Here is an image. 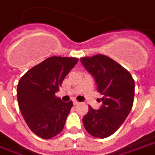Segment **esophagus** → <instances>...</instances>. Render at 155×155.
Segmentation results:
<instances>
[{"label":"esophagus","mask_w":155,"mask_h":155,"mask_svg":"<svg viewBox=\"0 0 155 155\" xmlns=\"http://www.w3.org/2000/svg\"><path fill=\"white\" fill-rule=\"evenodd\" d=\"M73 104H74V106H75V105H78V104H80V103H79L77 100H73Z\"/></svg>","instance_id":"1"}]
</instances>
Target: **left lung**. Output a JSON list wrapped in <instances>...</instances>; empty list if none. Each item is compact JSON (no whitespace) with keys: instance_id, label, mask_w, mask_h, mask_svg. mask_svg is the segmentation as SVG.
Masks as SVG:
<instances>
[{"instance_id":"8db88e82","label":"left lung","mask_w":155,"mask_h":155,"mask_svg":"<svg viewBox=\"0 0 155 155\" xmlns=\"http://www.w3.org/2000/svg\"><path fill=\"white\" fill-rule=\"evenodd\" d=\"M84 68L92 74L103 95L99 110L89 106L83 124L94 137L104 139L118 130L132 108L135 81L127 70L103 54L81 58Z\"/></svg>"}]
</instances>
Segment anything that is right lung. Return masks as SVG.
<instances>
[{
    "label": "right lung",
    "instance_id": "right-lung-1",
    "mask_svg": "<svg viewBox=\"0 0 155 155\" xmlns=\"http://www.w3.org/2000/svg\"><path fill=\"white\" fill-rule=\"evenodd\" d=\"M78 60L76 57H48L19 80V110L30 130L41 138L51 139L63 130L73 103H64L55 94Z\"/></svg>",
    "mask_w": 155,
    "mask_h": 155
}]
</instances>
